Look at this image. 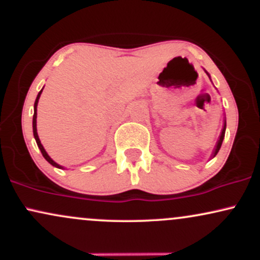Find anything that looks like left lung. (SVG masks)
Instances as JSON below:
<instances>
[{"label": "left lung", "instance_id": "obj_1", "mask_svg": "<svg viewBox=\"0 0 260 260\" xmlns=\"http://www.w3.org/2000/svg\"><path fill=\"white\" fill-rule=\"evenodd\" d=\"M204 71H205V70H204ZM205 73H207L209 78H210V74H209V73L207 72V71H205ZM210 80H211V79H210ZM225 131H226V120L223 121V126H222L221 133H220V137H219V139H217V142H216V145H215V149H214V151H213V154H211L210 159H213V157H215V156H216V154L219 153L220 148H221V144H222L223 137H225Z\"/></svg>", "mask_w": 260, "mask_h": 260}]
</instances>
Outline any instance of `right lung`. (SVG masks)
I'll list each match as a JSON object with an SVG mask.
<instances>
[{
	"label": "right lung",
	"mask_w": 260,
	"mask_h": 260,
	"mask_svg": "<svg viewBox=\"0 0 260 260\" xmlns=\"http://www.w3.org/2000/svg\"><path fill=\"white\" fill-rule=\"evenodd\" d=\"M43 89H41V90L39 91V94H38V96H37V100H35V103H34V116H32V133H34V138H35V140H37L38 147H39V149H40L41 154H43V156L45 157V159H46L47 162H50L52 166H55V168H57V169H64L63 166L58 165L57 162H55V161H53L51 157L49 156V154H47L46 150H45V149H44L43 144H41L40 139H39V136H38V129H37V115H38V113H37V109H38L39 99H40V95H41V92H43Z\"/></svg>",
	"instance_id": "obj_1"
}]
</instances>
